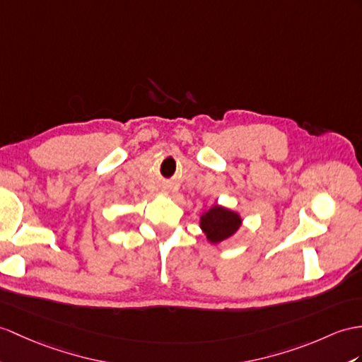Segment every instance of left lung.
<instances>
[{"label":"left lung","mask_w":362,"mask_h":362,"mask_svg":"<svg viewBox=\"0 0 362 362\" xmlns=\"http://www.w3.org/2000/svg\"><path fill=\"white\" fill-rule=\"evenodd\" d=\"M243 226V218L238 211L215 204L202 211L199 227L210 244H219L232 238Z\"/></svg>","instance_id":"obj_1"}]
</instances>
